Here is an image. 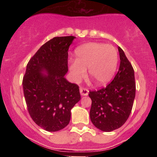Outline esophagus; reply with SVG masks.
<instances>
[{"label":"esophagus","mask_w":157,"mask_h":157,"mask_svg":"<svg viewBox=\"0 0 157 157\" xmlns=\"http://www.w3.org/2000/svg\"><path fill=\"white\" fill-rule=\"evenodd\" d=\"M80 92L81 95H82V96H87L89 94V90L86 89V88L80 87Z\"/></svg>","instance_id":"esophagus-1"}]
</instances>
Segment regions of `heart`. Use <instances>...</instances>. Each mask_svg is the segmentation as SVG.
Returning a JSON list of instances; mask_svg holds the SVG:
<instances>
[{"label":"heart","mask_w":157,"mask_h":157,"mask_svg":"<svg viewBox=\"0 0 157 157\" xmlns=\"http://www.w3.org/2000/svg\"><path fill=\"white\" fill-rule=\"evenodd\" d=\"M76 60L69 62V71L75 82L85 77L86 69L97 85L103 86L114 75L118 62L116 48L111 45L88 43L79 46L75 51Z\"/></svg>","instance_id":"1"}]
</instances>
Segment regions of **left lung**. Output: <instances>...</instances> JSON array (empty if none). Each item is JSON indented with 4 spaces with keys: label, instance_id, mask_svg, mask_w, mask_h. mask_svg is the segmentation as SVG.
<instances>
[{
    "label": "left lung",
    "instance_id": "1",
    "mask_svg": "<svg viewBox=\"0 0 157 157\" xmlns=\"http://www.w3.org/2000/svg\"><path fill=\"white\" fill-rule=\"evenodd\" d=\"M120 64L117 74L105 88L89 91L91 121L102 131L119 128L129 117L136 94L134 71L123 50L118 47Z\"/></svg>",
    "mask_w": 157,
    "mask_h": 157
}]
</instances>
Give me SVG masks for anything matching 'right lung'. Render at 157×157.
Wrapping results in <instances>:
<instances>
[{
    "instance_id": "1",
    "label": "right lung",
    "mask_w": 157,
    "mask_h": 157,
    "mask_svg": "<svg viewBox=\"0 0 157 157\" xmlns=\"http://www.w3.org/2000/svg\"><path fill=\"white\" fill-rule=\"evenodd\" d=\"M75 38L55 37L44 44L29 61L23 79L30 117L37 125L50 132L68 125L71 110L80 100L79 86L65 78L68 50Z\"/></svg>"
}]
</instances>
